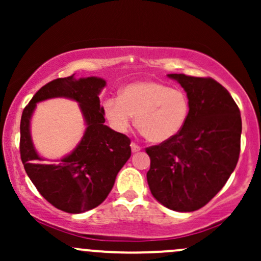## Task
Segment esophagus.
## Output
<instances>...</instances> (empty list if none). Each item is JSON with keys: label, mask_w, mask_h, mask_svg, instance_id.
Here are the masks:
<instances>
[{"label": "esophagus", "mask_w": 261, "mask_h": 261, "mask_svg": "<svg viewBox=\"0 0 261 261\" xmlns=\"http://www.w3.org/2000/svg\"><path fill=\"white\" fill-rule=\"evenodd\" d=\"M130 146H131V151H133V152H139L140 149H141L140 146L136 145V143H135V142H131Z\"/></svg>", "instance_id": "1"}]
</instances>
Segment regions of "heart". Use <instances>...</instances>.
<instances>
[{
    "label": "heart",
    "mask_w": 261,
    "mask_h": 261,
    "mask_svg": "<svg viewBox=\"0 0 261 261\" xmlns=\"http://www.w3.org/2000/svg\"><path fill=\"white\" fill-rule=\"evenodd\" d=\"M103 110L118 133H127L135 116L146 139L160 143L180 133L190 114V101L181 89L145 81L126 86L119 98H108Z\"/></svg>",
    "instance_id": "b5f03b06"
}]
</instances>
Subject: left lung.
I'll list each match as a JSON object with an SVG mask.
<instances>
[{
  "instance_id": "1",
  "label": "left lung",
  "mask_w": 261,
  "mask_h": 261,
  "mask_svg": "<svg viewBox=\"0 0 261 261\" xmlns=\"http://www.w3.org/2000/svg\"><path fill=\"white\" fill-rule=\"evenodd\" d=\"M168 76L187 92L190 114L176 136L146 148L151 158L147 182L162 205L191 212L211 201L236 168L241 112L229 92L211 77Z\"/></svg>"
}]
</instances>
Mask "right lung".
Masks as SVG:
<instances>
[{"instance_id":"obj_1","label":"right lung","mask_w":261,"mask_h":261,"mask_svg":"<svg viewBox=\"0 0 261 261\" xmlns=\"http://www.w3.org/2000/svg\"><path fill=\"white\" fill-rule=\"evenodd\" d=\"M104 86L106 81L97 77L77 81L72 74L56 79L41 87L22 113L19 151L27 174L47 202L68 214H81L100 205L131 155V141L126 135L104 125V110L98 97ZM54 96L79 101L87 128L72 154L58 165H43L32 147L29 122L37 101Z\"/></svg>"}]
</instances>
